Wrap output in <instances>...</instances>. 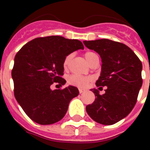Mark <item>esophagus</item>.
<instances>
[{
	"instance_id": "esophagus-1",
	"label": "esophagus",
	"mask_w": 150,
	"mask_h": 150,
	"mask_svg": "<svg viewBox=\"0 0 150 150\" xmlns=\"http://www.w3.org/2000/svg\"><path fill=\"white\" fill-rule=\"evenodd\" d=\"M79 93H82L83 92L86 91V89H79Z\"/></svg>"
}]
</instances>
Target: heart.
Returning a JSON list of instances; mask_svg holds the SVG:
<instances>
[{"label":"heart","mask_w":150,"mask_h":150,"mask_svg":"<svg viewBox=\"0 0 150 150\" xmlns=\"http://www.w3.org/2000/svg\"><path fill=\"white\" fill-rule=\"evenodd\" d=\"M84 56L85 58L86 59V61L90 64L93 61V60L96 57H97V55L93 52L88 51L85 53ZM71 59H72V54H68L65 57L63 62V66L64 69H68L69 65H70ZM92 81H93L92 76H83V75H76V74L69 75V77L68 78V82L69 84L78 87H86Z\"/></svg>","instance_id":"heart-1"}]
</instances>
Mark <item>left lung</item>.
Here are the masks:
<instances>
[{"instance_id": "1", "label": "left lung", "mask_w": 150, "mask_h": 150, "mask_svg": "<svg viewBox=\"0 0 150 150\" xmlns=\"http://www.w3.org/2000/svg\"><path fill=\"white\" fill-rule=\"evenodd\" d=\"M83 43L98 53L102 60L96 86L107 87L103 95L97 89H91L96 99L87 105L86 112L97 123L114 125L128 115L136 103L142 85V62L124 43L107 39L83 41Z\"/></svg>"}]
</instances>
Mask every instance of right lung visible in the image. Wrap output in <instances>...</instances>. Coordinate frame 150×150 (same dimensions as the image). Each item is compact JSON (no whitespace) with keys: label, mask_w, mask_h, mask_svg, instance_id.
<instances>
[{"label":"right lung","mask_w":150,"mask_h":150,"mask_svg":"<svg viewBox=\"0 0 150 150\" xmlns=\"http://www.w3.org/2000/svg\"><path fill=\"white\" fill-rule=\"evenodd\" d=\"M79 49H84L81 41L50 36L29 41L16 54L11 71L14 94L33 121L51 125L61 121L71 100L79 95V89L72 86L54 90L50 86L54 82L65 84L61 77L64 60Z\"/></svg>","instance_id":"1"}]
</instances>
